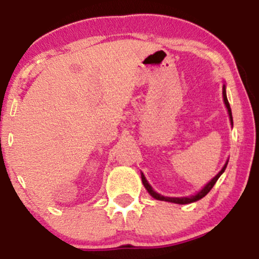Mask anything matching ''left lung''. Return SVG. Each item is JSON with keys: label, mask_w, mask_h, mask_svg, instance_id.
Wrapping results in <instances>:
<instances>
[{"label": "left lung", "mask_w": 259, "mask_h": 259, "mask_svg": "<svg viewBox=\"0 0 259 259\" xmlns=\"http://www.w3.org/2000/svg\"><path fill=\"white\" fill-rule=\"evenodd\" d=\"M223 99H224V103H225V106H227V108H228L229 117H230L231 124H233V114H231V108H230V105H229V101H228V97H227V92H225V86H223ZM227 164H228V162L225 163V165H224V167H223L222 170L219 171V173L217 174L215 177L213 178V179L210 180L209 183H208L207 185L204 186L203 189H202L201 191L198 192L197 195H195V196H190V197H164V196H162V195L157 194L156 191H153L152 187H151L150 184L147 183V180L145 179L144 174H141V179H142V184H144V186L146 187L147 191L150 192V195L152 196L153 198H156V200L167 201V202H173V203H179V204H187V203H191V202H196V201L201 200L202 197H204V196H206V195L208 194V192H209L210 190H212V187L214 186V184L217 183V180L219 179V177H221V175H222L223 173H224L225 168H227Z\"/></svg>", "instance_id": "1"}]
</instances>
